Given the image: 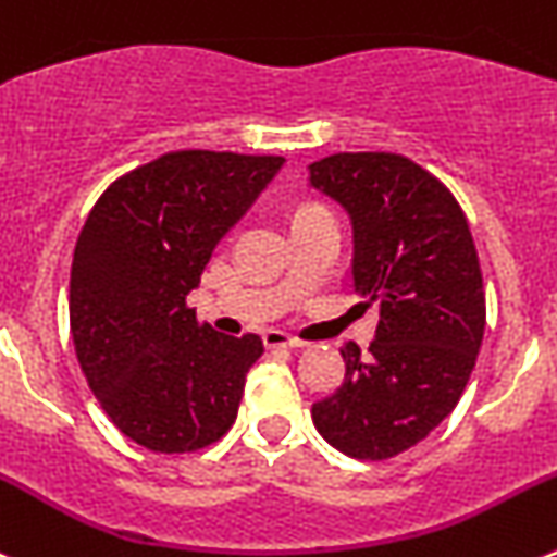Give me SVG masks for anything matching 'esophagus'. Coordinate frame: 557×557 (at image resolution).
<instances>
[{
    "label": "esophagus",
    "mask_w": 557,
    "mask_h": 557,
    "mask_svg": "<svg viewBox=\"0 0 557 557\" xmlns=\"http://www.w3.org/2000/svg\"><path fill=\"white\" fill-rule=\"evenodd\" d=\"M263 344H267L269 349H297V347H305V341L294 338V335L283 333V330H267V333H263Z\"/></svg>",
    "instance_id": "34e87169"
}]
</instances>
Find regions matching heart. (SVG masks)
Returning a JSON list of instances; mask_svg holds the SVG:
<instances>
[{"mask_svg": "<svg viewBox=\"0 0 557 557\" xmlns=\"http://www.w3.org/2000/svg\"><path fill=\"white\" fill-rule=\"evenodd\" d=\"M310 208H315V205H305V208H302V210H310Z\"/></svg>", "mask_w": 557, "mask_h": 557, "instance_id": "b5f03b06", "label": "heart"}]
</instances>
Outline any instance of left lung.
I'll use <instances>...</instances> for the list:
<instances>
[{"label": "left lung", "mask_w": 557, "mask_h": 557, "mask_svg": "<svg viewBox=\"0 0 557 557\" xmlns=\"http://www.w3.org/2000/svg\"><path fill=\"white\" fill-rule=\"evenodd\" d=\"M310 185L352 222V280L380 322L369 352L341 349L347 374L313 405L338 453L385 460L438 428L463 394L485 330V290L469 222L449 188L394 152L310 163Z\"/></svg>", "instance_id": "left-lung-1"}]
</instances>
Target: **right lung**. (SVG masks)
Instances as JSON below:
<instances>
[{
	"label": "right lung",
	"instance_id": "obj_1",
	"mask_svg": "<svg viewBox=\"0 0 557 557\" xmlns=\"http://www.w3.org/2000/svg\"><path fill=\"white\" fill-rule=\"evenodd\" d=\"M285 158L183 149L119 177L85 219L72 260L69 322L94 397L152 453H194L238 416L263 355L197 322L185 297L210 255Z\"/></svg>",
	"mask_w": 557,
	"mask_h": 557
}]
</instances>
